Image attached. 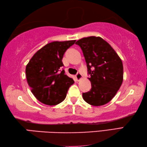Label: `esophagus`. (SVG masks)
<instances>
[{"instance_id": "obj_1", "label": "esophagus", "mask_w": 147, "mask_h": 147, "mask_svg": "<svg viewBox=\"0 0 147 147\" xmlns=\"http://www.w3.org/2000/svg\"><path fill=\"white\" fill-rule=\"evenodd\" d=\"M76 79L77 81L81 80V79H82V75H81V74H80V73L77 74L76 76Z\"/></svg>"}]
</instances>
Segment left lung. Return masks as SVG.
I'll return each mask as SVG.
<instances>
[{"label":"left lung","instance_id":"1","mask_svg":"<svg viewBox=\"0 0 147 147\" xmlns=\"http://www.w3.org/2000/svg\"><path fill=\"white\" fill-rule=\"evenodd\" d=\"M87 66L91 89L83 93L88 104L100 106L109 102L123 81L122 60L113 47L101 37L89 36L77 41Z\"/></svg>","mask_w":147,"mask_h":147}]
</instances>
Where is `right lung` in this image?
<instances>
[{
    "mask_svg": "<svg viewBox=\"0 0 147 147\" xmlns=\"http://www.w3.org/2000/svg\"><path fill=\"white\" fill-rule=\"evenodd\" d=\"M76 40L55 41L36 53L26 66V76L31 92L40 102L55 105L62 102L74 81L62 66L64 53Z\"/></svg>",
    "mask_w": 147,
    "mask_h": 147,
    "instance_id": "add662e5",
    "label": "right lung"
}]
</instances>
